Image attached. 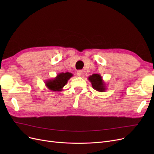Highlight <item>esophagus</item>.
I'll list each match as a JSON object with an SVG mask.
<instances>
[{
  "label": "esophagus",
  "mask_w": 154,
  "mask_h": 154,
  "mask_svg": "<svg viewBox=\"0 0 154 154\" xmlns=\"http://www.w3.org/2000/svg\"><path fill=\"white\" fill-rule=\"evenodd\" d=\"M76 74H77V75L78 76H82V74H83V71H81V70H78L77 72H76Z\"/></svg>",
  "instance_id": "1"
}]
</instances>
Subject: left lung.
<instances>
[{
  "instance_id": "1",
  "label": "left lung",
  "mask_w": 154,
  "mask_h": 154,
  "mask_svg": "<svg viewBox=\"0 0 154 154\" xmlns=\"http://www.w3.org/2000/svg\"><path fill=\"white\" fill-rule=\"evenodd\" d=\"M88 80L91 83L92 87L94 90L98 92H105L106 90L105 83L100 74H93L88 78Z\"/></svg>"
}]
</instances>
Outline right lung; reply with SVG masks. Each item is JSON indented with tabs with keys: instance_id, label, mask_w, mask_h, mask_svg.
Here are the masks:
<instances>
[{
	"instance_id": "obj_1",
	"label": "right lung",
	"mask_w": 154,
	"mask_h": 154,
	"mask_svg": "<svg viewBox=\"0 0 154 154\" xmlns=\"http://www.w3.org/2000/svg\"><path fill=\"white\" fill-rule=\"evenodd\" d=\"M71 72H60L53 79H49L46 81L45 86L49 90L53 91H62L63 87L67 84L68 80L72 76Z\"/></svg>"
}]
</instances>
